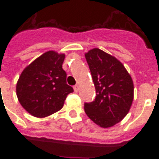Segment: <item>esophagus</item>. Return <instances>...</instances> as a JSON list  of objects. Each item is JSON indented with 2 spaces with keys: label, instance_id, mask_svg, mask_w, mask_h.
I'll return each mask as SVG.
<instances>
[{
  "label": "esophagus",
  "instance_id": "obj_1",
  "mask_svg": "<svg viewBox=\"0 0 159 159\" xmlns=\"http://www.w3.org/2000/svg\"><path fill=\"white\" fill-rule=\"evenodd\" d=\"M73 89H74V91H75L76 93H77V92H78V90H79V87H78V85H75Z\"/></svg>",
  "mask_w": 159,
  "mask_h": 159
}]
</instances>
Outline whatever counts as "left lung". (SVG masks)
Returning <instances> with one entry per match:
<instances>
[{"instance_id": "obj_1", "label": "left lung", "mask_w": 159, "mask_h": 159, "mask_svg": "<svg viewBox=\"0 0 159 159\" xmlns=\"http://www.w3.org/2000/svg\"><path fill=\"white\" fill-rule=\"evenodd\" d=\"M96 96L84 104L88 117L102 128L119 123L129 111L134 99V83L118 59L99 48L85 53Z\"/></svg>"}]
</instances>
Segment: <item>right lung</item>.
<instances>
[{"instance_id": "right-lung-1", "label": "right lung", "mask_w": 159, "mask_h": 159, "mask_svg": "<svg viewBox=\"0 0 159 159\" xmlns=\"http://www.w3.org/2000/svg\"><path fill=\"white\" fill-rule=\"evenodd\" d=\"M64 53L48 51L35 59L23 70L16 92L21 104L30 114L45 117L59 111L72 87L66 83L62 65Z\"/></svg>"}]
</instances>
